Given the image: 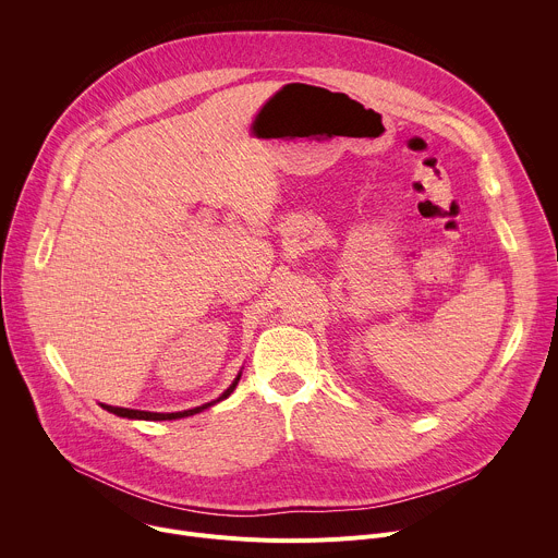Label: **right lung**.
<instances>
[{
    "instance_id": "add662e5",
    "label": "right lung",
    "mask_w": 558,
    "mask_h": 558,
    "mask_svg": "<svg viewBox=\"0 0 558 558\" xmlns=\"http://www.w3.org/2000/svg\"><path fill=\"white\" fill-rule=\"evenodd\" d=\"M241 375L243 373H238L235 375V379L229 384V388L218 397V400H214V402H207V404H203V407H196V409H190V411H181V413H149V411H134V409H121V407H108V404H101L108 413H114V415H119V417H128V420H145V422H166V420H181V417H190V415H196V413H201V411H205V409H209V407H214V404H218V402H222V400H227V397L233 392V388L238 386V379H241Z\"/></svg>"
}]
</instances>
